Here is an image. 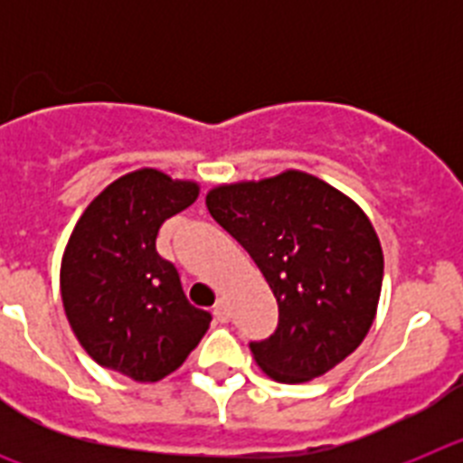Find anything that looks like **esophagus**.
<instances>
[{
    "label": "esophagus",
    "instance_id": "obj_1",
    "mask_svg": "<svg viewBox=\"0 0 463 463\" xmlns=\"http://www.w3.org/2000/svg\"><path fill=\"white\" fill-rule=\"evenodd\" d=\"M213 315L218 322H229V304L227 298H218V304L213 308Z\"/></svg>",
    "mask_w": 463,
    "mask_h": 463
}]
</instances>
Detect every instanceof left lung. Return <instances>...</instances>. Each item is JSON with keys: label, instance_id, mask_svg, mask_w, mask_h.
I'll return each mask as SVG.
<instances>
[{"label": "left lung", "instance_id": "left-lung-1", "mask_svg": "<svg viewBox=\"0 0 463 463\" xmlns=\"http://www.w3.org/2000/svg\"><path fill=\"white\" fill-rule=\"evenodd\" d=\"M213 220L243 245L278 301V326L250 350L278 383H306L353 354L383 288L371 220L336 187L304 171L213 187Z\"/></svg>", "mask_w": 463, "mask_h": 463}]
</instances>
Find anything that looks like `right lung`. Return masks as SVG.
<instances>
[{"label": "right lung", "mask_w": 463, "mask_h": 463, "mask_svg": "<svg viewBox=\"0 0 463 463\" xmlns=\"http://www.w3.org/2000/svg\"><path fill=\"white\" fill-rule=\"evenodd\" d=\"M199 185L138 169L110 183L80 215L60 288L73 334L106 369L137 383L174 373L211 325L155 248L159 227L194 203Z\"/></svg>", "instance_id": "right-lung-1"}]
</instances>
